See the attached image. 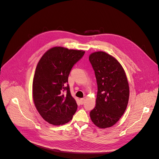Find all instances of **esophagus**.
<instances>
[{"instance_id":"esophagus-1","label":"esophagus","mask_w":159,"mask_h":159,"mask_svg":"<svg viewBox=\"0 0 159 159\" xmlns=\"http://www.w3.org/2000/svg\"><path fill=\"white\" fill-rule=\"evenodd\" d=\"M85 98H81L80 99V103H81V105H82V104H84V102H85Z\"/></svg>"}]
</instances>
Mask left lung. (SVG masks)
Returning a JSON list of instances; mask_svg holds the SVG:
<instances>
[{
  "mask_svg": "<svg viewBox=\"0 0 159 159\" xmlns=\"http://www.w3.org/2000/svg\"><path fill=\"white\" fill-rule=\"evenodd\" d=\"M89 60L98 85L96 106L90 117L99 128L110 127L119 120L128 104L129 86L125 72L118 60L105 52H93Z\"/></svg>",
  "mask_w": 159,
  "mask_h": 159,
  "instance_id": "1",
  "label": "left lung"
}]
</instances>
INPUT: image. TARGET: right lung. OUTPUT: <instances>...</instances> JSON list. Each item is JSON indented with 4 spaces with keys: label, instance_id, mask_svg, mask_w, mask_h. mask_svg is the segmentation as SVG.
I'll return each mask as SVG.
<instances>
[{
    "label": "right lung",
    "instance_id": "obj_1",
    "mask_svg": "<svg viewBox=\"0 0 159 159\" xmlns=\"http://www.w3.org/2000/svg\"><path fill=\"white\" fill-rule=\"evenodd\" d=\"M84 53L82 50L53 47L43 54L37 65L32 85L34 102L43 119L52 125L68 122L77 110L76 101L66 83L71 68Z\"/></svg>",
    "mask_w": 159,
    "mask_h": 159
}]
</instances>
